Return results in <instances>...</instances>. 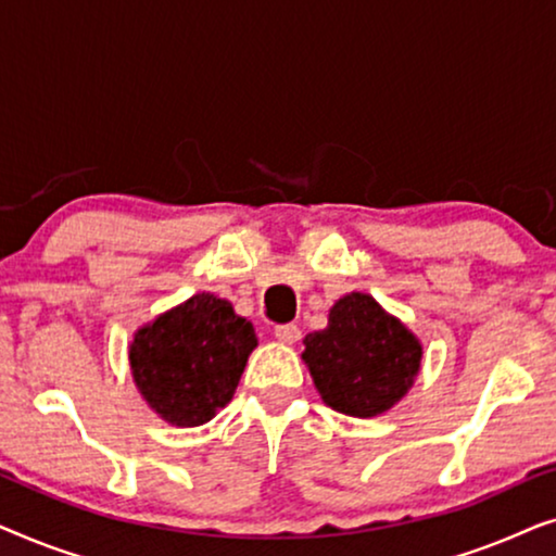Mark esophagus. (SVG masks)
Listing matches in <instances>:
<instances>
[{"label":"esophagus","mask_w":556,"mask_h":556,"mask_svg":"<svg viewBox=\"0 0 556 556\" xmlns=\"http://www.w3.org/2000/svg\"><path fill=\"white\" fill-rule=\"evenodd\" d=\"M276 339L283 341V344H295V341L301 339V329L295 324H278Z\"/></svg>","instance_id":"obj_1"}]
</instances>
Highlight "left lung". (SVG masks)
Here are the masks:
<instances>
[{
    "instance_id": "8db88e82",
    "label": "left lung",
    "mask_w": 556,
    "mask_h": 556,
    "mask_svg": "<svg viewBox=\"0 0 556 556\" xmlns=\"http://www.w3.org/2000/svg\"><path fill=\"white\" fill-rule=\"evenodd\" d=\"M303 362L321 400L349 417H375L397 405L420 371L422 346L369 293H349L329 326L303 339Z\"/></svg>"
}]
</instances>
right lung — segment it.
<instances>
[{"label": "right lung", "instance_id": "right-lung-1", "mask_svg": "<svg viewBox=\"0 0 556 556\" xmlns=\"http://www.w3.org/2000/svg\"><path fill=\"white\" fill-rule=\"evenodd\" d=\"M255 346L253 324L235 314L230 301L197 293L141 326L128 362L141 397L159 417L197 428L232 400Z\"/></svg>", "mask_w": 556, "mask_h": 556}]
</instances>
